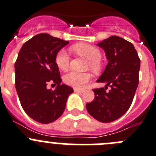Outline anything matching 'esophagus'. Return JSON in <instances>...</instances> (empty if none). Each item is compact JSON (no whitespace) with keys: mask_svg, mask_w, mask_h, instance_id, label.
<instances>
[{"mask_svg":"<svg viewBox=\"0 0 156 156\" xmlns=\"http://www.w3.org/2000/svg\"><path fill=\"white\" fill-rule=\"evenodd\" d=\"M85 90H79V89H74V92L75 93H84Z\"/></svg>","mask_w":156,"mask_h":156,"instance_id":"34e87169","label":"esophagus"}]
</instances>
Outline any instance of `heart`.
I'll use <instances>...</instances> for the list:
<instances>
[{
  "label": "heart",
  "mask_w": 156,
  "mask_h": 156,
  "mask_svg": "<svg viewBox=\"0 0 156 156\" xmlns=\"http://www.w3.org/2000/svg\"><path fill=\"white\" fill-rule=\"evenodd\" d=\"M72 49L82 57L89 60V67L93 71H98L100 68L101 51L97 47L87 44H79L72 47ZM57 66L62 70H66L69 66L70 56L66 49H61L55 57ZM90 80V75L87 73H79L71 71L63 76V81L66 84L74 87L82 88Z\"/></svg>",
  "instance_id": "1"
}]
</instances>
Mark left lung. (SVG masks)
<instances>
[{
  "label": "left lung",
  "instance_id": "obj_1",
  "mask_svg": "<svg viewBox=\"0 0 156 156\" xmlns=\"http://www.w3.org/2000/svg\"><path fill=\"white\" fill-rule=\"evenodd\" d=\"M104 50L108 63L97 80L106 83L105 89H94L95 98L86 107L90 115L102 122H110L129 109L138 84L140 60L132 43L111 36L97 44ZM108 86L111 89L106 91Z\"/></svg>",
  "mask_w": 156,
  "mask_h": 156
}]
</instances>
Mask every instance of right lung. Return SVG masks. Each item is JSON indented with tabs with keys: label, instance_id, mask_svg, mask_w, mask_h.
I'll return each instance as SVG.
<instances>
[{
	"label": "right lung",
	"instance_id": "right-lung-1",
	"mask_svg": "<svg viewBox=\"0 0 156 156\" xmlns=\"http://www.w3.org/2000/svg\"><path fill=\"white\" fill-rule=\"evenodd\" d=\"M68 41L40 34L24 43L15 62V87L23 110L30 118L47 124L63 114L67 98L73 89L61 84L60 73L55 62L60 50ZM54 82V90L46 88Z\"/></svg>",
	"mask_w": 156,
	"mask_h": 156
}]
</instances>
